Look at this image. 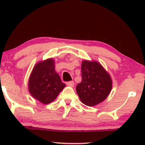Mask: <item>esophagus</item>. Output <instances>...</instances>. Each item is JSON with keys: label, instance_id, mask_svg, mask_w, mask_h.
Wrapping results in <instances>:
<instances>
[{"label": "esophagus", "instance_id": "obj_1", "mask_svg": "<svg viewBox=\"0 0 145 145\" xmlns=\"http://www.w3.org/2000/svg\"><path fill=\"white\" fill-rule=\"evenodd\" d=\"M66 84L68 86L73 87V86H74V82H73V81H70V82H67L66 83Z\"/></svg>", "mask_w": 145, "mask_h": 145}]
</instances>
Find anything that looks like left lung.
I'll return each mask as SVG.
<instances>
[{"label":"left lung","instance_id":"obj_1","mask_svg":"<svg viewBox=\"0 0 145 145\" xmlns=\"http://www.w3.org/2000/svg\"><path fill=\"white\" fill-rule=\"evenodd\" d=\"M82 81L76 87L81 102L94 106L108 96L112 88L110 75L97 61L84 60L81 65Z\"/></svg>","mask_w":145,"mask_h":145}]
</instances>
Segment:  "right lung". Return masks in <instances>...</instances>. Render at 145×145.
Wrapping results in <instances>:
<instances>
[{
    "label": "right lung",
    "instance_id": "right-lung-1",
    "mask_svg": "<svg viewBox=\"0 0 145 145\" xmlns=\"http://www.w3.org/2000/svg\"><path fill=\"white\" fill-rule=\"evenodd\" d=\"M66 86L55 71V61L48 59L37 63L28 81V90L39 102L48 104L57 98Z\"/></svg>",
    "mask_w": 145,
    "mask_h": 145
}]
</instances>
